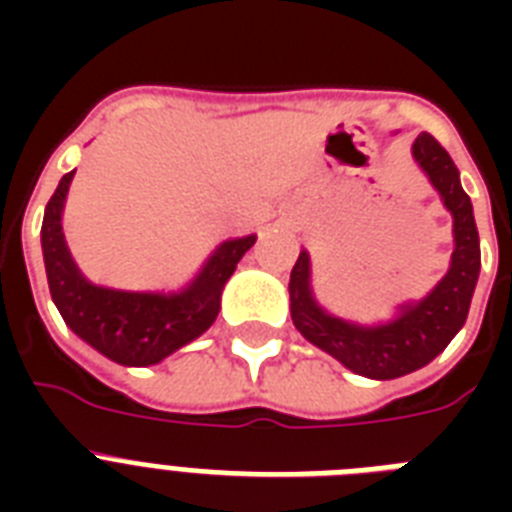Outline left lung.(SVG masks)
<instances>
[{
  "label": "left lung",
  "instance_id": "obj_1",
  "mask_svg": "<svg viewBox=\"0 0 512 512\" xmlns=\"http://www.w3.org/2000/svg\"><path fill=\"white\" fill-rule=\"evenodd\" d=\"M412 154L454 217L452 265L428 297H422L420 303L401 305L396 319L388 324L361 327L329 316L313 300L308 252H300L289 276V311L297 332L316 348L335 356L350 372L372 380L404 377L430 364L468 319L470 300L481 271L473 204L468 193L462 191L460 172L454 167L452 156L428 132L414 140Z\"/></svg>",
  "mask_w": 512,
  "mask_h": 512
}]
</instances>
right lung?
<instances>
[{
  "instance_id": "add662e5",
  "label": "right lung",
  "mask_w": 512,
  "mask_h": 512,
  "mask_svg": "<svg viewBox=\"0 0 512 512\" xmlns=\"http://www.w3.org/2000/svg\"><path fill=\"white\" fill-rule=\"evenodd\" d=\"M74 172L60 177L47 201L42 223V252L52 303L74 335L103 356L124 366H151L204 335L220 311V295L244 252L257 236L223 241L212 252L199 276L172 295L124 292L90 284L76 268L63 236V204Z\"/></svg>"
}]
</instances>
